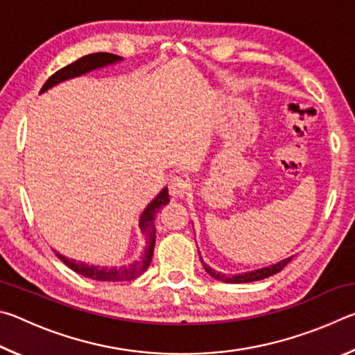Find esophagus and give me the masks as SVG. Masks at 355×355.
Listing matches in <instances>:
<instances>
[{"label": "esophagus", "instance_id": "obj_1", "mask_svg": "<svg viewBox=\"0 0 355 355\" xmlns=\"http://www.w3.org/2000/svg\"><path fill=\"white\" fill-rule=\"evenodd\" d=\"M191 188V183L189 180L186 177H172L171 182H169V189H171V194L173 197H183L188 194V191Z\"/></svg>", "mask_w": 355, "mask_h": 355}]
</instances>
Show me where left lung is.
I'll return each mask as SVG.
<instances>
[{
  "instance_id": "1",
  "label": "left lung",
  "mask_w": 355,
  "mask_h": 355,
  "mask_svg": "<svg viewBox=\"0 0 355 355\" xmlns=\"http://www.w3.org/2000/svg\"><path fill=\"white\" fill-rule=\"evenodd\" d=\"M199 255H200V252H199ZM291 260H293V257L285 258V260H282V261L275 263V264H271V266H268V268L255 269V271H249V272L238 274V275H227V274H222V272L214 271V269L209 268L208 264L203 263V260H202V264H203V268H205V271L209 275H211V277H214L216 280L225 282V284H249V282H257V280L266 279V277H269V275H274V274L280 272L282 269H284Z\"/></svg>"
}]
</instances>
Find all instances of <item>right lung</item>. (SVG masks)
Instances as JSON below:
<instances>
[{
    "instance_id": "add662e5",
    "label": "right lung",
    "mask_w": 355,
    "mask_h": 355,
    "mask_svg": "<svg viewBox=\"0 0 355 355\" xmlns=\"http://www.w3.org/2000/svg\"><path fill=\"white\" fill-rule=\"evenodd\" d=\"M122 59L123 58L112 55V53H92V55L83 56L80 59H76L75 62L65 65V67H62L61 70H58L55 75L48 78L46 83L40 89V94L65 80H71V78L89 73V71L92 70L120 62ZM167 203H169V192H167V188H164L142 211L141 219H139V228L142 235L146 236V249H144V254L141 255V258H137V260H135L133 263L123 264V266H119V268L117 266L107 268V266H95V264L76 261L73 258H67L61 254H56V255L59 260L65 264V266H69L71 269V271H75L80 275H84V277L92 279V280L125 282V280H133L136 277H139L141 274L146 272V269L148 268V264L152 261V257H153V249H155V241H156V228H155L156 213L159 211V208L166 207Z\"/></svg>"
}]
</instances>
